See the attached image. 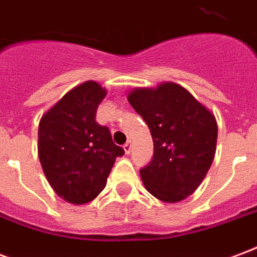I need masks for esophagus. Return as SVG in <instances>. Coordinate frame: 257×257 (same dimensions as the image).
I'll return each instance as SVG.
<instances>
[{"mask_svg": "<svg viewBox=\"0 0 257 257\" xmlns=\"http://www.w3.org/2000/svg\"><path fill=\"white\" fill-rule=\"evenodd\" d=\"M123 150H125V153H126V154H129V153L132 151V142H131V140H128V142L123 145Z\"/></svg>", "mask_w": 257, "mask_h": 257, "instance_id": "1", "label": "esophagus"}]
</instances>
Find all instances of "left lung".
Here are the masks:
<instances>
[{
  "label": "left lung",
  "mask_w": 257,
  "mask_h": 257,
  "mask_svg": "<svg viewBox=\"0 0 257 257\" xmlns=\"http://www.w3.org/2000/svg\"><path fill=\"white\" fill-rule=\"evenodd\" d=\"M154 142V156L140 169L147 191L164 202H179L198 189L215 158V115L189 90L173 82L138 88L128 95Z\"/></svg>",
  "instance_id": "1"
}]
</instances>
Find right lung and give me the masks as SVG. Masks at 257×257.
<instances>
[{
	"instance_id": "add662e5",
	"label": "right lung",
	"mask_w": 257,
	"mask_h": 257,
	"mask_svg": "<svg viewBox=\"0 0 257 257\" xmlns=\"http://www.w3.org/2000/svg\"><path fill=\"white\" fill-rule=\"evenodd\" d=\"M106 93L97 82L86 81L67 92L38 125L44 173L55 193L71 204L95 199L106 187L115 158L125 154L108 128L96 122Z\"/></svg>"
}]
</instances>
